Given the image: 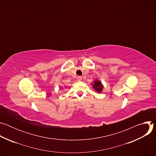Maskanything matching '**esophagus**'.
Returning a JSON list of instances; mask_svg holds the SVG:
<instances>
[{
  "instance_id": "obj_1",
  "label": "esophagus",
  "mask_w": 156,
  "mask_h": 156,
  "mask_svg": "<svg viewBox=\"0 0 156 156\" xmlns=\"http://www.w3.org/2000/svg\"><path fill=\"white\" fill-rule=\"evenodd\" d=\"M81 79H82V76H78L77 77V80H78V81H81Z\"/></svg>"
}]
</instances>
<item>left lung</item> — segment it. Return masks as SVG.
<instances>
[{
  "instance_id": "left-lung-1",
  "label": "left lung",
  "mask_w": 156,
  "mask_h": 156,
  "mask_svg": "<svg viewBox=\"0 0 156 156\" xmlns=\"http://www.w3.org/2000/svg\"><path fill=\"white\" fill-rule=\"evenodd\" d=\"M93 88L96 91V92L98 93H101L102 91V89L104 87L103 84H102L101 81H99V80H95L94 81V84L93 85Z\"/></svg>"
}]
</instances>
